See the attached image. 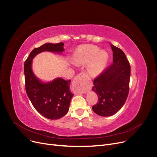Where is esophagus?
I'll return each mask as SVG.
<instances>
[{
    "label": "esophagus",
    "instance_id": "obj_1",
    "mask_svg": "<svg viewBox=\"0 0 157 157\" xmlns=\"http://www.w3.org/2000/svg\"><path fill=\"white\" fill-rule=\"evenodd\" d=\"M84 76L85 74L81 72L74 78L72 88L75 94H83L85 92V89L83 84V79Z\"/></svg>",
    "mask_w": 157,
    "mask_h": 157
}]
</instances>
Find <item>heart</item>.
<instances>
[{
  "instance_id": "1",
  "label": "heart",
  "mask_w": 157,
  "mask_h": 157,
  "mask_svg": "<svg viewBox=\"0 0 157 157\" xmlns=\"http://www.w3.org/2000/svg\"><path fill=\"white\" fill-rule=\"evenodd\" d=\"M108 54L94 45L85 44L79 46L72 57V62L76 65H86L88 72L97 76L103 71L108 63Z\"/></svg>"
}]
</instances>
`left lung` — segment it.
Segmentation results:
<instances>
[{"label":"left lung","mask_w":157,"mask_h":157,"mask_svg":"<svg viewBox=\"0 0 157 157\" xmlns=\"http://www.w3.org/2000/svg\"><path fill=\"white\" fill-rule=\"evenodd\" d=\"M113 63L94 80L92 90L98 96L93 111L100 116H111L125 103L129 90L130 65L124 52L111 44Z\"/></svg>","instance_id":"1"}]
</instances>
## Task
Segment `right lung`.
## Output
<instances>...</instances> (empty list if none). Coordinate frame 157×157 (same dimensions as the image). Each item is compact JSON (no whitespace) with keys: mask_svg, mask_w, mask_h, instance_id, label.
<instances>
[{"mask_svg":"<svg viewBox=\"0 0 157 157\" xmlns=\"http://www.w3.org/2000/svg\"><path fill=\"white\" fill-rule=\"evenodd\" d=\"M64 44H45L34 49L24 62L25 86L27 95L36 111L49 119H58L69 110L73 94L70 90L71 80L57 78L48 83H43L33 74L32 59L43 51L60 52L64 51Z\"/></svg>","mask_w":157,"mask_h":157,"instance_id":"obj_1","label":"right lung"}]
</instances>
